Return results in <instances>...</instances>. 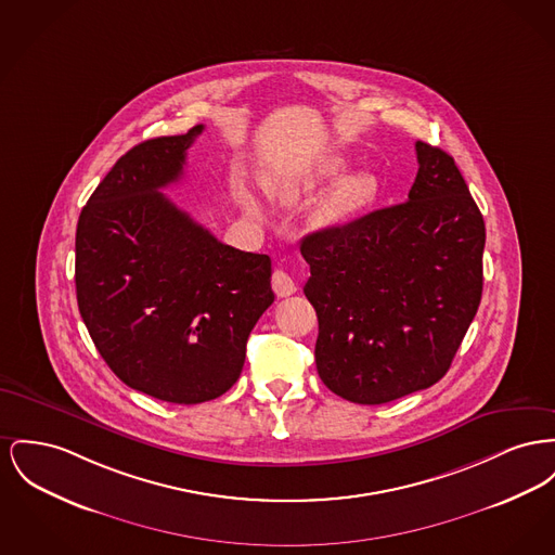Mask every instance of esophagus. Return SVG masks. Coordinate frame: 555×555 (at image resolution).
Masks as SVG:
<instances>
[{
  "instance_id": "obj_1",
  "label": "esophagus",
  "mask_w": 555,
  "mask_h": 555,
  "mask_svg": "<svg viewBox=\"0 0 555 555\" xmlns=\"http://www.w3.org/2000/svg\"><path fill=\"white\" fill-rule=\"evenodd\" d=\"M272 289L279 297H289L297 292V285H295L294 279L283 270V268H276L272 272Z\"/></svg>"
}]
</instances>
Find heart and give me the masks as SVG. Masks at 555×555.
Wrapping results in <instances>:
<instances>
[{"label": "heart", "instance_id": "heart-1", "mask_svg": "<svg viewBox=\"0 0 555 555\" xmlns=\"http://www.w3.org/2000/svg\"><path fill=\"white\" fill-rule=\"evenodd\" d=\"M346 167L348 164L339 157L310 165V167L294 173L292 178L283 180L274 189V196L285 205L304 203L306 198L321 193L325 186L334 182L339 175L346 171ZM377 196H379V182L373 173H369V171L346 173L328 189V193L319 203V207L312 216V224L321 230L341 229L362 216L377 201ZM238 198L249 214L258 211L254 198L247 193H241Z\"/></svg>", "mask_w": 555, "mask_h": 555}]
</instances>
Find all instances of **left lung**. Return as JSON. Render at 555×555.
I'll return each instance as SVG.
<instances>
[{"mask_svg": "<svg viewBox=\"0 0 555 555\" xmlns=\"http://www.w3.org/2000/svg\"><path fill=\"white\" fill-rule=\"evenodd\" d=\"M420 171L404 203L308 234L304 287L319 317L326 388L384 404L440 382L482 297V214L455 165L415 142Z\"/></svg>", "mask_w": 555, "mask_h": 555, "instance_id": "8db88e82", "label": "left lung"}]
</instances>
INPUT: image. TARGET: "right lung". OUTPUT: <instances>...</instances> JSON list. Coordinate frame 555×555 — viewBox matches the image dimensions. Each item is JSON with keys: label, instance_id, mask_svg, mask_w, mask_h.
Wrapping results in <instances>:
<instances>
[{"label": "right lung", "instance_id": "add662e5", "mask_svg": "<svg viewBox=\"0 0 555 555\" xmlns=\"http://www.w3.org/2000/svg\"><path fill=\"white\" fill-rule=\"evenodd\" d=\"M203 126L140 142L81 209L75 287L100 357L133 390L173 404L229 391L274 301L272 263L220 243L162 193Z\"/></svg>", "mask_w": 555, "mask_h": 555}]
</instances>
